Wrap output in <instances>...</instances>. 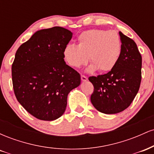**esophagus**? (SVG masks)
Returning a JSON list of instances; mask_svg holds the SVG:
<instances>
[{
  "label": "esophagus",
  "mask_w": 154,
  "mask_h": 154,
  "mask_svg": "<svg viewBox=\"0 0 154 154\" xmlns=\"http://www.w3.org/2000/svg\"><path fill=\"white\" fill-rule=\"evenodd\" d=\"M81 79H82V81H83V82H85V81H87L88 80V78L85 77V76L81 75Z\"/></svg>",
  "instance_id": "34e87169"
}]
</instances>
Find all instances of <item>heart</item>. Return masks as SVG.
<instances>
[{
    "label": "heart",
    "instance_id": "obj_1",
    "mask_svg": "<svg viewBox=\"0 0 154 154\" xmlns=\"http://www.w3.org/2000/svg\"><path fill=\"white\" fill-rule=\"evenodd\" d=\"M77 42V45L69 44L63 50V57L70 66H84L88 57L91 72H109L116 66L122 50L121 40L116 32L91 29L81 33Z\"/></svg>",
    "mask_w": 154,
    "mask_h": 154
}]
</instances>
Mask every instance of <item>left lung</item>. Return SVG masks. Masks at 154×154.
I'll return each instance as SVG.
<instances>
[{"label":"left lung","mask_w":154,"mask_h":154,"mask_svg":"<svg viewBox=\"0 0 154 154\" xmlns=\"http://www.w3.org/2000/svg\"><path fill=\"white\" fill-rule=\"evenodd\" d=\"M119 34L122 50L116 66L106 74L88 78L94 87L91 103L103 114H116L130 106L140 85L141 55L132 39Z\"/></svg>","instance_id":"1"}]
</instances>
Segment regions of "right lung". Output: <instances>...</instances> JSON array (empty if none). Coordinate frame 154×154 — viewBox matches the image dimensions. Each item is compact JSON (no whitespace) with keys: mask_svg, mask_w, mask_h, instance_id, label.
<instances>
[{"mask_svg":"<svg viewBox=\"0 0 154 154\" xmlns=\"http://www.w3.org/2000/svg\"><path fill=\"white\" fill-rule=\"evenodd\" d=\"M72 33L61 26L39 30L20 45L12 63L16 98L37 119L53 121L66 110L67 95L81 78L63 59Z\"/></svg>","mask_w":154,"mask_h":154,"instance_id":"right-lung-1","label":"right lung"}]
</instances>
